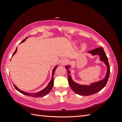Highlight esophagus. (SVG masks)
<instances>
[{"instance_id":"1","label":"esophagus","mask_w":122,"mask_h":122,"mask_svg":"<svg viewBox=\"0 0 122 122\" xmlns=\"http://www.w3.org/2000/svg\"><path fill=\"white\" fill-rule=\"evenodd\" d=\"M68 63V61L66 59H63L61 61L60 64L61 66H64Z\"/></svg>"}]
</instances>
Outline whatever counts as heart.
<instances>
[{
	"mask_svg": "<svg viewBox=\"0 0 122 122\" xmlns=\"http://www.w3.org/2000/svg\"><path fill=\"white\" fill-rule=\"evenodd\" d=\"M77 44H78V42H77V41H74V42H73V45L74 46H76ZM85 49H86V45H83L81 48V50L82 51H84Z\"/></svg>",
	"mask_w": 122,
	"mask_h": 122,
	"instance_id": "1",
	"label": "heart"
}]
</instances>
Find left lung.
Instances as JSON below:
<instances>
[{
	"mask_svg": "<svg viewBox=\"0 0 122 122\" xmlns=\"http://www.w3.org/2000/svg\"><path fill=\"white\" fill-rule=\"evenodd\" d=\"M87 53L91 54L92 56H99L100 60L104 63L105 66H107V70L105 76L102 80L92 82L90 84H80L74 82L72 79V76L70 74L71 72L70 70V68L72 66H65L67 72H68L69 84L72 90L76 94L83 96H89L94 94L102 90L107 84L110 73V68L109 63H108V58L102 47H99L94 49V50L87 52Z\"/></svg>",
	"mask_w": 122,
	"mask_h": 122,
	"instance_id": "8db88e82",
	"label": "left lung"
}]
</instances>
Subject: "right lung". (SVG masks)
<instances>
[{
  "label": "right lung",
  "instance_id": "obj_1",
  "mask_svg": "<svg viewBox=\"0 0 122 122\" xmlns=\"http://www.w3.org/2000/svg\"><path fill=\"white\" fill-rule=\"evenodd\" d=\"M28 38V37H27L24 40H22L20 43H22L25 42V40ZM17 48L15 49V52L13 53L12 56H14V55L15 54V53L17 52ZM58 65L56 66H55L54 67V68L52 70V77H51V79L50 80V81L49 82V83H48V84L47 85L45 89H43V90H42L41 91L39 92H36V93H29V92H25L24 91H22L21 90H20L19 88H18L17 86L14 84V86L15 87V89H16L18 92H19L20 93H22V94H24L25 95L27 96H29V97H44V96H46V95H47L48 93L50 92V91L51 90L53 86V76H54V72H55L56 69L58 68Z\"/></svg>",
  "mask_w": 122,
  "mask_h": 122
}]
</instances>
